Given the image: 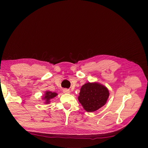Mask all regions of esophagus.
Returning <instances> with one entry per match:
<instances>
[{
  "mask_svg": "<svg viewBox=\"0 0 148 148\" xmlns=\"http://www.w3.org/2000/svg\"><path fill=\"white\" fill-rule=\"evenodd\" d=\"M63 92H64V93H65V94H69V93L70 92L69 90L68 89H64L63 90Z\"/></svg>",
  "mask_w": 148,
  "mask_h": 148,
  "instance_id": "esophagus-1",
  "label": "esophagus"
}]
</instances>
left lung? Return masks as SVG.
<instances>
[{
	"mask_svg": "<svg viewBox=\"0 0 148 148\" xmlns=\"http://www.w3.org/2000/svg\"><path fill=\"white\" fill-rule=\"evenodd\" d=\"M79 94L78 99L84 109L92 112L98 110L106 103L109 92L101 84L88 83L83 85Z\"/></svg>",
	"mask_w": 148,
	"mask_h": 148,
	"instance_id": "left-lung-1",
	"label": "left lung"
}]
</instances>
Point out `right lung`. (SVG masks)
<instances>
[{"instance_id": "obj_1", "label": "right lung", "mask_w": 148, "mask_h": 148, "mask_svg": "<svg viewBox=\"0 0 148 148\" xmlns=\"http://www.w3.org/2000/svg\"><path fill=\"white\" fill-rule=\"evenodd\" d=\"M58 94L55 92H51L47 91L45 93V97H44V99H45V103H49L50 101V99L53 98L54 97H55Z\"/></svg>"}]
</instances>
